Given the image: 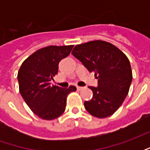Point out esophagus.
Returning <instances> with one entry per match:
<instances>
[{
    "mask_svg": "<svg viewBox=\"0 0 150 150\" xmlns=\"http://www.w3.org/2000/svg\"><path fill=\"white\" fill-rule=\"evenodd\" d=\"M82 89H83V87H77V90H78V91H81Z\"/></svg>",
    "mask_w": 150,
    "mask_h": 150,
    "instance_id": "34e87169",
    "label": "esophagus"
}]
</instances>
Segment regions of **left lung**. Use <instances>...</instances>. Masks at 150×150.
Listing matches in <instances>:
<instances>
[{"instance_id":"left-lung-1","label":"left lung","mask_w":150,"mask_h":150,"mask_svg":"<svg viewBox=\"0 0 150 150\" xmlns=\"http://www.w3.org/2000/svg\"><path fill=\"white\" fill-rule=\"evenodd\" d=\"M71 54L94 72L98 87H89L93 96L84 107L98 118L110 116L119 108L129 93L132 73L129 59L112 43L95 40L75 46Z\"/></svg>"}]
</instances>
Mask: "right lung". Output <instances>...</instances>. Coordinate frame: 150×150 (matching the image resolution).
Returning a JSON list of instances; mask_svg holds the SVG:
<instances>
[{"instance_id":"obj_1","label":"right lung","mask_w":150,"mask_h":150,"mask_svg":"<svg viewBox=\"0 0 150 150\" xmlns=\"http://www.w3.org/2000/svg\"><path fill=\"white\" fill-rule=\"evenodd\" d=\"M73 46L41 48L29 56L19 68V91L31 111L42 119L51 120L61 116L65 111L67 96L76 91L75 86L62 88L50 83L58 74L59 62L70 54Z\"/></svg>"}]
</instances>
